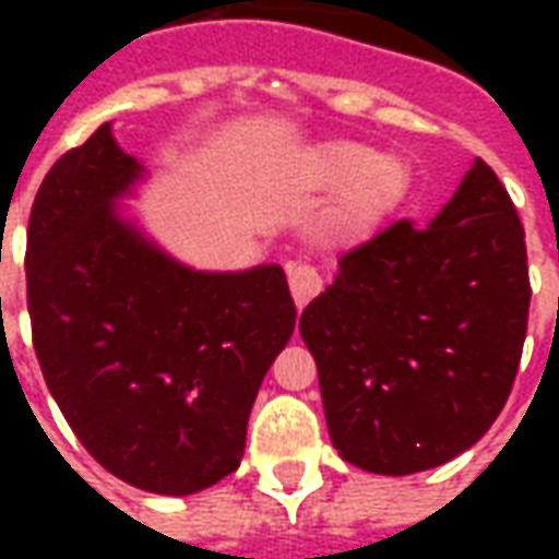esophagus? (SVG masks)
<instances>
[{"instance_id": "obj_1", "label": "esophagus", "mask_w": 559, "mask_h": 559, "mask_svg": "<svg viewBox=\"0 0 559 559\" xmlns=\"http://www.w3.org/2000/svg\"><path fill=\"white\" fill-rule=\"evenodd\" d=\"M287 281H290V293L296 308H305V305L314 299L317 293L323 290V278L311 266H290L287 269Z\"/></svg>"}]
</instances>
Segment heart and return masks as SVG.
<instances>
[{
    "instance_id": "obj_1",
    "label": "heart",
    "mask_w": 559,
    "mask_h": 559,
    "mask_svg": "<svg viewBox=\"0 0 559 559\" xmlns=\"http://www.w3.org/2000/svg\"><path fill=\"white\" fill-rule=\"evenodd\" d=\"M314 167L320 182L341 185L338 200L323 224L332 239H365L407 200L413 188L404 160L353 140L326 143L317 152Z\"/></svg>"
}]
</instances>
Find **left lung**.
<instances>
[{"mask_svg": "<svg viewBox=\"0 0 559 559\" xmlns=\"http://www.w3.org/2000/svg\"><path fill=\"white\" fill-rule=\"evenodd\" d=\"M527 311L524 227L476 158L431 224L347 251L299 317L341 457L407 476L469 449L512 392Z\"/></svg>", "mask_w": 559, "mask_h": 559, "instance_id": "left-lung-1", "label": "left lung"}]
</instances>
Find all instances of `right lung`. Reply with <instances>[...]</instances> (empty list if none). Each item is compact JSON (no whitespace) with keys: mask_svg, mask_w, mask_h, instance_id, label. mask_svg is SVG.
I'll return each instance as SVG.
<instances>
[{"mask_svg":"<svg viewBox=\"0 0 559 559\" xmlns=\"http://www.w3.org/2000/svg\"><path fill=\"white\" fill-rule=\"evenodd\" d=\"M143 164L104 122L44 176L26 233L32 344L90 455L134 488L197 493L245 452L296 326L284 269L197 272L116 212Z\"/></svg>","mask_w":559,"mask_h":559,"instance_id":"1","label":"right lung"}]
</instances>
